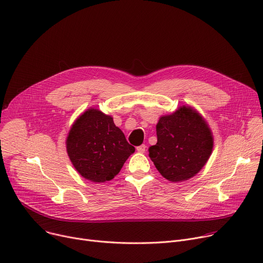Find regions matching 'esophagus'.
<instances>
[{
	"mask_svg": "<svg viewBox=\"0 0 263 263\" xmlns=\"http://www.w3.org/2000/svg\"><path fill=\"white\" fill-rule=\"evenodd\" d=\"M145 151H146V145L145 144H142V145H140V146L137 147V152L138 153L143 154V153H145Z\"/></svg>",
	"mask_w": 263,
	"mask_h": 263,
	"instance_id": "esophagus-1",
	"label": "esophagus"
}]
</instances>
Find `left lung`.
Masks as SVG:
<instances>
[{
    "mask_svg": "<svg viewBox=\"0 0 263 263\" xmlns=\"http://www.w3.org/2000/svg\"><path fill=\"white\" fill-rule=\"evenodd\" d=\"M157 143L148 148L158 172L171 182L195 177L214 148L213 132L205 118L190 105L161 116L156 125Z\"/></svg>",
    "mask_w": 263,
    "mask_h": 263,
    "instance_id": "1",
    "label": "left lung"
}]
</instances>
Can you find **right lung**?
Segmentation results:
<instances>
[{
  "instance_id": "obj_1",
  "label": "right lung",
  "mask_w": 263,
  "mask_h": 263,
  "mask_svg": "<svg viewBox=\"0 0 263 263\" xmlns=\"http://www.w3.org/2000/svg\"><path fill=\"white\" fill-rule=\"evenodd\" d=\"M66 151L76 171L86 180L104 183L124 165L135 147L114 123V118L89 107L70 126Z\"/></svg>"
}]
</instances>
